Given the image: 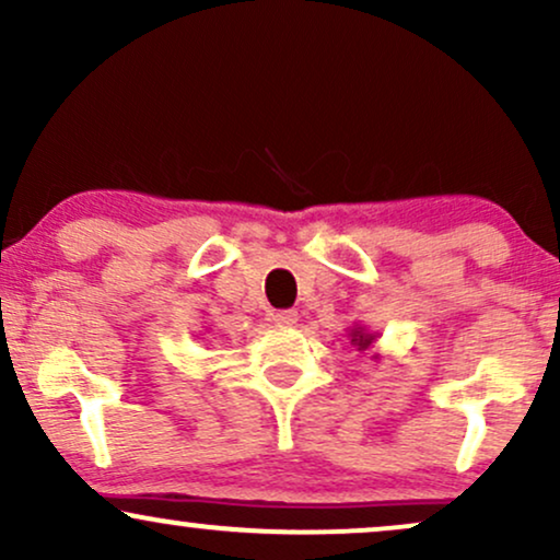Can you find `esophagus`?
Wrapping results in <instances>:
<instances>
[{"label": "esophagus", "mask_w": 560, "mask_h": 560, "mask_svg": "<svg viewBox=\"0 0 560 560\" xmlns=\"http://www.w3.org/2000/svg\"><path fill=\"white\" fill-rule=\"evenodd\" d=\"M271 317H273L276 325H294L296 323L294 310H276Z\"/></svg>", "instance_id": "obj_1"}]
</instances>
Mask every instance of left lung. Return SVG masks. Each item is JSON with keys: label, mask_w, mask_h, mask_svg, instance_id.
Segmentation results:
<instances>
[{"label": "left lung", "mask_w": 560, "mask_h": 560, "mask_svg": "<svg viewBox=\"0 0 560 560\" xmlns=\"http://www.w3.org/2000/svg\"><path fill=\"white\" fill-rule=\"evenodd\" d=\"M377 338H380V332H372L362 323H353L349 328V341L357 351H366L374 341H377ZM374 359H380V357H374Z\"/></svg>", "instance_id": "1"}]
</instances>
